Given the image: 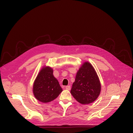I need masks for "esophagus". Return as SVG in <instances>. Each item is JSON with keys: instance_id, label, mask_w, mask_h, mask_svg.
Returning <instances> with one entry per match:
<instances>
[{"instance_id": "esophagus-1", "label": "esophagus", "mask_w": 133, "mask_h": 133, "mask_svg": "<svg viewBox=\"0 0 133 133\" xmlns=\"http://www.w3.org/2000/svg\"><path fill=\"white\" fill-rule=\"evenodd\" d=\"M65 88H66V89L69 90L71 89V86H67L65 87Z\"/></svg>"}]
</instances>
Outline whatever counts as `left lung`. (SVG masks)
Returning <instances> with one entry per match:
<instances>
[{
    "mask_svg": "<svg viewBox=\"0 0 133 133\" xmlns=\"http://www.w3.org/2000/svg\"><path fill=\"white\" fill-rule=\"evenodd\" d=\"M101 89V83L94 68L88 61L83 62L76 73L71 94L81 104H87L97 99Z\"/></svg>",
    "mask_w": 133,
    "mask_h": 133,
    "instance_id": "obj_1",
    "label": "left lung"
}]
</instances>
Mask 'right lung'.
<instances>
[{
	"label": "right lung",
	"instance_id": "right-lung-1",
	"mask_svg": "<svg viewBox=\"0 0 133 133\" xmlns=\"http://www.w3.org/2000/svg\"><path fill=\"white\" fill-rule=\"evenodd\" d=\"M62 91L58 80L53 75V69L49 66L43 67L33 85V93L36 99L43 103L50 102Z\"/></svg>",
	"mask_w": 133,
	"mask_h": 133
}]
</instances>
